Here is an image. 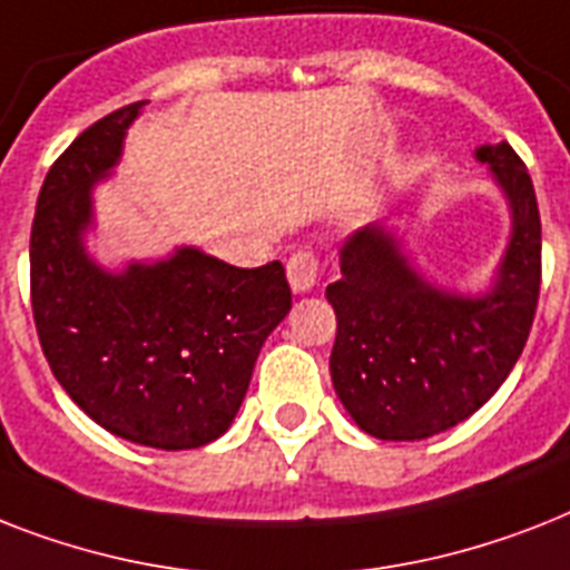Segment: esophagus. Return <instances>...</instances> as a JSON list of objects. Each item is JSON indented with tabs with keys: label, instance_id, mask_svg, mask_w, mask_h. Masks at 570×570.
I'll return each instance as SVG.
<instances>
[{
	"label": "esophagus",
	"instance_id": "esophagus-1",
	"mask_svg": "<svg viewBox=\"0 0 570 570\" xmlns=\"http://www.w3.org/2000/svg\"><path fill=\"white\" fill-rule=\"evenodd\" d=\"M286 277H289L293 293H309V289L318 284V277H322V266H318L316 254L295 252L293 257L286 261Z\"/></svg>",
	"mask_w": 570,
	"mask_h": 570
}]
</instances>
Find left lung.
Wrapping results in <instances>:
<instances>
[{"label":"left lung","mask_w":570,"mask_h":570,"mask_svg":"<svg viewBox=\"0 0 570 570\" xmlns=\"http://www.w3.org/2000/svg\"><path fill=\"white\" fill-rule=\"evenodd\" d=\"M510 205V243L480 295L430 284L386 225L354 230L327 286L336 313L333 390L368 436L415 442L460 424L501 390L533 327L541 219L533 180L510 142L474 151Z\"/></svg>","instance_id":"left-lung-1"}]
</instances>
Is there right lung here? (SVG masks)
I'll return each mask as SVG.
<instances>
[{"instance_id": "add662e5", "label": "right lung", "mask_w": 570, "mask_h": 570, "mask_svg": "<svg viewBox=\"0 0 570 570\" xmlns=\"http://www.w3.org/2000/svg\"><path fill=\"white\" fill-rule=\"evenodd\" d=\"M146 101L114 110L58 157L31 225V309L52 374L96 424L160 451L219 439L263 342L293 307L284 266L237 269L193 245L110 272L87 252L92 187Z\"/></svg>"}]
</instances>
